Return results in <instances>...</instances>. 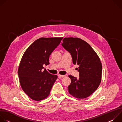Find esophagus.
<instances>
[{
  "instance_id": "esophagus-1",
  "label": "esophagus",
  "mask_w": 122,
  "mask_h": 122,
  "mask_svg": "<svg viewBox=\"0 0 122 122\" xmlns=\"http://www.w3.org/2000/svg\"><path fill=\"white\" fill-rule=\"evenodd\" d=\"M65 76H66L65 75H58V77L59 78H63V77H64Z\"/></svg>"
}]
</instances>
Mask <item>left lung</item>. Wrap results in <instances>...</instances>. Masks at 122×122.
<instances>
[{
  "mask_svg": "<svg viewBox=\"0 0 122 122\" xmlns=\"http://www.w3.org/2000/svg\"><path fill=\"white\" fill-rule=\"evenodd\" d=\"M62 45L71 53L73 64L79 66V79L68 76L71 79L67 87L69 93L79 99L88 97L101 81L102 64L98 55L87 42L78 38H65Z\"/></svg>",
  "mask_w": 122,
  "mask_h": 122,
  "instance_id": "left-lung-1",
  "label": "left lung"
}]
</instances>
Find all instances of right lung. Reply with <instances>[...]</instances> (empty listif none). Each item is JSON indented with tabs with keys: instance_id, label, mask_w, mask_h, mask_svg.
<instances>
[{
	"instance_id": "right-lung-1",
	"label": "right lung",
	"mask_w": 122,
	"mask_h": 122,
	"mask_svg": "<svg viewBox=\"0 0 122 122\" xmlns=\"http://www.w3.org/2000/svg\"><path fill=\"white\" fill-rule=\"evenodd\" d=\"M63 37L41 38L26 50L21 60L18 74L21 87L32 99L40 101L47 98L57 78L49 73L43 65L49 64V57L59 45Z\"/></svg>"
}]
</instances>
